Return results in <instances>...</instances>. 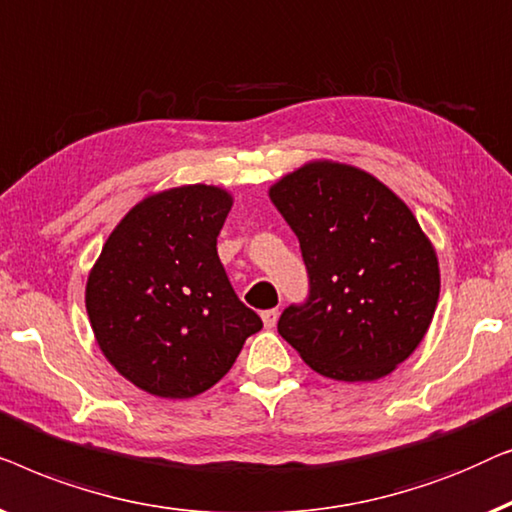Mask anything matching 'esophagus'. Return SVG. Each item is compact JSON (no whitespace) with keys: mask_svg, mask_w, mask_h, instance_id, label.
I'll use <instances>...</instances> for the list:
<instances>
[{"mask_svg":"<svg viewBox=\"0 0 512 512\" xmlns=\"http://www.w3.org/2000/svg\"><path fill=\"white\" fill-rule=\"evenodd\" d=\"M278 308H271V311H264L262 313V322H264V327L266 329H273L276 327V322H278Z\"/></svg>","mask_w":512,"mask_h":512,"instance_id":"obj_1","label":"esophagus"}]
</instances>
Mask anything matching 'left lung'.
Listing matches in <instances>:
<instances>
[{"instance_id": "left-lung-1", "label": "left lung", "mask_w": 512, "mask_h": 512, "mask_svg": "<svg viewBox=\"0 0 512 512\" xmlns=\"http://www.w3.org/2000/svg\"><path fill=\"white\" fill-rule=\"evenodd\" d=\"M297 234L311 297L290 306L278 334L320 376L380 380L413 355L434 320L441 269L434 243L369 171L311 160L269 187Z\"/></svg>"}]
</instances>
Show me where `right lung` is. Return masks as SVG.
<instances>
[{
  "instance_id": "add662e5",
  "label": "right lung",
  "mask_w": 512,
  "mask_h": 512,
  "mask_svg": "<svg viewBox=\"0 0 512 512\" xmlns=\"http://www.w3.org/2000/svg\"><path fill=\"white\" fill-rule=\"evenodd\" d=\"M232 204V192L206 183L148 194L115 225L88 273L85 308L99 350L153 397L211 390L262 329L218 257Z\"/></svg>"
}]
</instances>
